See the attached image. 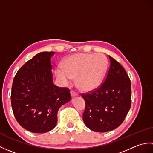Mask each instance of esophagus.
Here are the masks:
<instances>
[{"instance_id":"34e87169","label":"esophagus","mask_w":153,"mask_h":153,"mask_svg":"<svg viewBox=\"0 0 153 153\" xmlns=\"http://www.w3.org/2000/svg\"><path fill=\"white\" fill-rule=\"evenodd\" d=\"M70 93H71V95L72 97H76V96L77 95V93L76 92H75L74 91H71Z\"/></svg>"}]
</instances>
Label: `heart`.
Masks as SVG:
<instances>
[{"label":"heart","instance_id":"b5f03b06","mask_svg":"<svg viewBox=\"0 0 153 153\" xmlns=\"http://www.w3.org/2000/svg\"><path fill=\"white\" fill-rule=\"evenodd\" d=\"M62 68L55 71L64 84L76 78L77 87L83 91H91L101 85L108 67V60L102 54H75L64 60Z\"/></svg>","mask_w":153,"mask_h":153}]
</instances>
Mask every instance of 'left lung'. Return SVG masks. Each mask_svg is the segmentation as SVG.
I'll return each instance as SVG.
<instances>
[{
	"mask_svg": "<svg viewBox=\"0 0 153 153\" xmlns=\"http://www.w3.org/2000/svg\"><path fill=\"white\" fill-rule=\"evenodd\" d=\"M110 65L106 78L99 88L82 94L85 109L83 120L96 132L113 130L122 124L131 103V82L122 65L109 56Z\"/></svg>",
	"mask_w": 153,
	"mask_h": 153,
	"instance_id": "1",
	"label": "left lung"
}]
</instances>
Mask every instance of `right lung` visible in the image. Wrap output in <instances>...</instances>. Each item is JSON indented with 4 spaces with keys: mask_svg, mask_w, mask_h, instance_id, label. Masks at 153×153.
Segmentation results:
<instances>
[{
    "mask_svg": "<svg viewBox=\"0 0 153 153\" xmlns=\"http://www.w3.org/2000/svg\"><path fill=\"white\" fill-rule=\"evenodd\" d=\"M54 53L36 54L17 71L13 81V113L19 125L35 134L52 130L56 125L58 110L71 100L67 87L53 83L51 59Z\"/></svg>",
    "mask_w": 153,
    "mask_h": 153,
    "instance_id": "obj_1",
    "label": "right lung"
}]
</instances>
